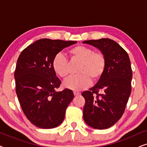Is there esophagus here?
<instances>
[{
	"label": "esophagus",
	"mask_w": 147,
	"mask_h": 147,
	"mask_svg": "<svg viewBox=\"0 0 147 147\" xmlns=\"http://www.w3.org/2000/svg\"><path fill=\"white\" fill-rule=\"evenodd\" d=\"M74 96H78L80 95V92H74Z\"/></svg>",
	"instance_id": "obj_1"
}]
</instances>
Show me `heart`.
<instances>
[{
    "mask_svg": "<svg viewBox=\"0 0 147 147\" xmlns=\"http://www.w3.org/2000/svg\"><path fill=\"white\" fill-rule=\"evenodd\" d=\"M67 54L72 61L78 62V75L66 80L63 86L68 89L80 91L86 89L92 82H97L105 73L107 59L103 52L94 51L85 45H76L68 49ZM55 73L62 78H67L70 73L69 62L61 53L54 56L51 62Z\"/></svg>",
    "mask_w": 147,
    "mask_h": 147,
    "instance_id": "b5f03b06",
    "label": "heart"
}]
</instances>
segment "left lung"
Listing matches in <instances>:
<instances>
[{
  "label": "left lung",
  "instance_id": "8db88e82",
  "mask_svg": "<svg viewBox=\"0 0 147 147\" xmlns=\"http://www.w3.org/2000/svg\"><path fill=\"white\" fill-rule=\"evenodd\" d=\"M83 43L98 48L107 59L102 78L82 94L86 100L84 121L96 129H106L117 122L125 110L132 90L131 64L127 52L113 40L106 38Z\"/></svg>",
  "mask_w": 147,
  "mask_h": 147
}]
</instances>
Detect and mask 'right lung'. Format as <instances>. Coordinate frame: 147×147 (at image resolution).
<instances>
[{
  "label": "right lung",
  "mask_w": 147,
  "mask_h": 147,
  "mask_svg": "<svg viewBox=\"0 0 147 147\" xmlns=\"http://www.w3.org/2000/svg\"><path fill=\"white\" fill-rule=\"evenodd\" d=\"M76 43L39 39L26 47L18 58L15 71L16 93L23 113L38 128L47 129L59 126L74 99L71 90L55 91L61 82L51 62L63 48Z\"/></svg>",
  "instance_id": "obj_1"
}]
</instances>
